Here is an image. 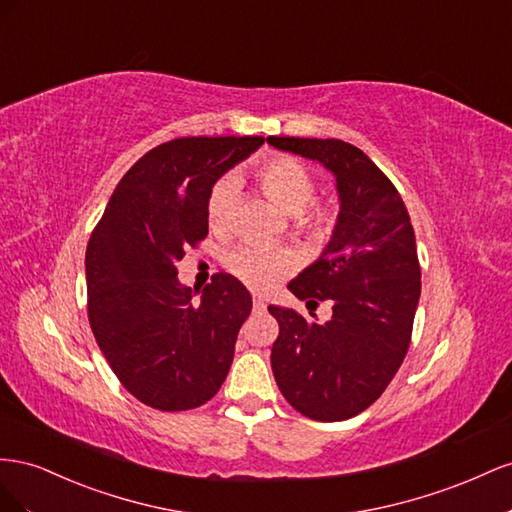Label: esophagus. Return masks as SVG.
Listing matches in <instances>:
<instances>
[{
    "instance_id": "esophagus-1",
    "label": "esophagus",
    "mask_w": 512,
    "mask_h": 512,
    "mask_svg": "<svg viewBox=\"0 0 512 512\" xmlns=\"http://www.w3.org/2000/svg\"><path fill=\"white\" fill-rule=\"evenodd\" d=\"M253 306H255V311H266V302L259 296H253Z\"/></svg>"
}]
</instances>
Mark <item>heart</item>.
Instances as JSON below:
<instances>
[{
	"label": "heart",
	"instance_id": "heart-1",
	"mask_svg": "<svg viewBox=\"0 0 512 512\" xmlns=\"http://www.w3.org/2000/svg\"><path fill=\"white\" fill-rule=\"evenodd\" d=\"M261 191L283 212L296 216V225L306 236L324 242L339 223V212L332 203L315 199V178L300 160L289 156L270 158L257 171ZM238 180L225 175L208 195L206 216L214 231H229L238 210ZM223 266L244 285L253 289H270L285 276L300 268V255L287 246L238 244L223 255Z\"/></svg>",
	"mask_w": 512,
	"mask_h": 512
}]
</instances>
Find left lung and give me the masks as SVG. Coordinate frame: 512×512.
<instances>
[{
	"label": "left lung",
	"instance_id": "obj_1",
	"mask_svg": "<svg viewBox=\"0 0 512 512\" xmlns=\"http://www.w3.org/2000/svg\"><path fill=\"white\" fill-rule=\"evenodd\" d=\"M274 148L319 160L337 175L339 223L313 266L287 287L309 304L332 302L326 324L268 306L279 321L272 371L302 416L347 420L373 405L410 349L420 298L416 236L388 175L341 139L268 137Z\"/></svg>",
	"mask_w": 512,
	"mask_h": 512
}]
</instances>
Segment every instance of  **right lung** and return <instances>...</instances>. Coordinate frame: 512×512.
<instances>
[{"label": "right lung", "instance_id": "obj_1", "mask_svg": "<svg viewBox=\"0 0 512 512\" xmlns=\"http://www.w3.org/2000/svg\"><path fill=\"white\" fill-rule=\"evenodd\" d=\"M264 137H182L156 145L126 171L85 253L87 319L122 386L160 412L208 403L229 373L253 309L227 272L201 302L178 281L188 246L208 236L214 182Z\"/></svg>", "mask_w": 512, "mask_h": 512}]
</instances>
